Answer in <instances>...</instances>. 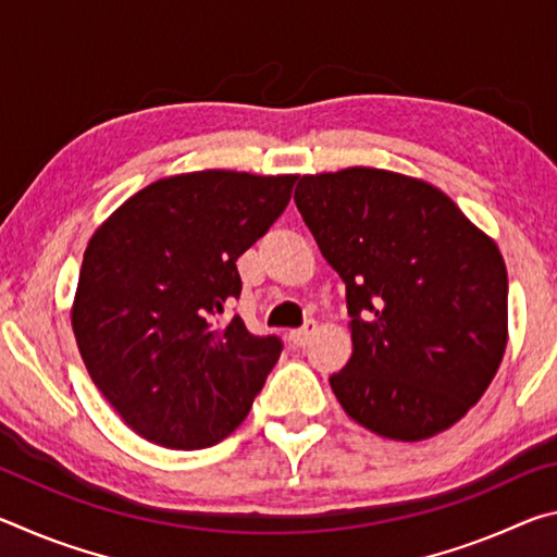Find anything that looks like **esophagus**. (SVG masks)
<instances>
[{"instance_id":"34e87169","label":"esophagus","mask_w":557,"mask_h":557,"mask_svg":"<svg viewBox=\"0 0 557 557\" xmlns=\"http://www.w3.org/2000/svg\"><path fill=\"white\" fill-rule=\"evenodd\" d=\"M314 332H317V322H307L305 326L292 329V332H289V342L295 344V346H307L309 338H312Z\"/></svg>"}]
</instances>
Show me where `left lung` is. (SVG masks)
<instances>
[{
	"instance_id": "obj_1",
	"label": "left lung",
	"mask_w": 557,
	"mask_h": 557,
	"mask_svg": "<svg viewBox=\"0 0 557 557\" xmlns=\"http://www.w3.org/2000/svg\"><path fill=\"white\" fill-rule=\"evenodd\" d=\"M295 203L346 285L354 354L329 383L348 418L400 442L455 425L506 351L496 243L440 188L385 169L301 176Z\"/></svg>"
}]
</instances>
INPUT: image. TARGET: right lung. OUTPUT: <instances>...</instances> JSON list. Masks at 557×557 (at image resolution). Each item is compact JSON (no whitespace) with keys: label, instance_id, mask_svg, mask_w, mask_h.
Returning <instances> with one entry per match:
<instances>
[{"label":"right lung","instance_id":"right-lung-1","mask_svg":"<svg viewBox=\"0 0 557 557\" xmlns=\"http://www.w3.org/2000/svg\"><path fill=\"white\" fill-rule=\"evenodd\" d=\"M295 174H178L145 186L92 233L71 324L92 383L127 425L169 449L240 425L277 363V336L238 314L235 268L292 199Z\"/></svg>","mask_w":557,"mask_h":557}]
</instances>
